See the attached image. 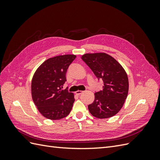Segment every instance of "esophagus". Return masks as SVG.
<instances>
[{
	"label": "esophagus",
	"mask_w": 160,
	"mask_h": 160,
	"mask_svg": "<svg viewBox=\"0 0 160 160\" xmlns=\"http://www.w3.org/2000/svg\"><path fill=\"white\" fill-rule=\"evenodd\" d=\"M83 93V91H77L75 92V94L77 95H80L81 94H82Z\"/></svg>",
	"instance_id": "obj_1"
}]
</instances>
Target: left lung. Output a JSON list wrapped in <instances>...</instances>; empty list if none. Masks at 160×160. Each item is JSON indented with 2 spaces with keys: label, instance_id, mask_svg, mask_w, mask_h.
Returning <instances> with one entry per match:
<instances>
[{
  "label": "left lung",
  "instance_id": "left-lung-1",
  "mask_svg": "<svg viewBox=\"0 0 160 160\" xmlns=\"http://www.w3.org/2000/svg\"><path fill=\"white\" fill-rule=\"evenodd\" d=\"M81 59L98 79L103 81V90L95 92L94 101L88 105L89 112L99 119L112 117L122 109L127 98L126 72L114 58L104 52L87 53Z\"/></svg>",
  "mask_w": 160,
  "mask_h": 160
}]
</instances>
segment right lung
Returning a JSON list of instances; mask_svg holds the SVG:
<instances>
[{"label":"right lung","instance_id":"right-lung-1","mask_svg":"<svg viewBox=\"0 0 160 160\" xmlns=\"http://www.w3.org/2000/svg\"><path fill=\"white\" fill-rule=\"evenodd\" d=\"M76 55L57 56L45 61L33 75L32 98L45 118L57 120L69 115L75 101L74 95L62 86L67 81L66 72Z\"/></svg>","mask_w":160,"mask_h":160}]
</instances>
